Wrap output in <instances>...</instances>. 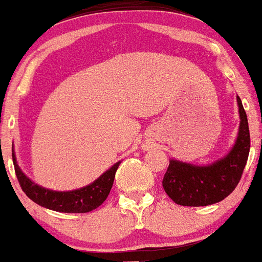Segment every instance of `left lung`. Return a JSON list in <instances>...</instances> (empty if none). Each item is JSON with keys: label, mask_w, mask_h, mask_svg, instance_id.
Listing matches in <instances>:
<instances>
[{"label": "left lung", "mask_w": 262, "mask_h": 262, "mask_svg": "<svg viewBox=\"0 0 262 262\" xmlns=\"http://www.w3.org/2000/svg\"><path fill=\"white\" fill-rule=\"evenodd\" d=\"M239 128L236 142L225 158L211 165L198 166L170 160L163 179V188L180 206L204 207L218 203L228 196L238 184L250 152V131L247 116L237 96Z\"/></svg>", "instance_id": "obj_1"}]
</instances>
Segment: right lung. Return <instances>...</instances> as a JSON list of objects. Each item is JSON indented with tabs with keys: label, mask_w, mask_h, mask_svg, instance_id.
Instances as JSON below:
<instances>
[{
	"label": "right lung",
	"mask_w": 262,
	"mask_h": 262,
	"mask_svg": "<svg viewBox=\"0 0 262 262\" xmlns=\"http://www.w3.org/2000/svg\"><path fill=\"white\" fill-rule=\"evenodd\" d=\"M12 160L16 177L24 193L39 206L56 212L64 213H87L98 208L108 196L113 185L116 171L121 161L104 171L101 177L87 187L69 191H56L42 188L29 179L18 166L15 152L12 150Z\"/></svg>",
	"instance_id": "1"
}]
</instances>
